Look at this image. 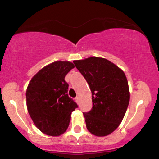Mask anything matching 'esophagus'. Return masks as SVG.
<instances>
[{"label": "esophagus", "mask_w": 159, "mask_h": 159, "mask_svg": "<svg viewBox=\"0 0 159 159\" xmlns=\"http://www.w3.org/2000/svg\"><path fill=\"white\" fill-rule=\"evenodd\" d=\"M75 101H76V102L77 103V104H79V102H80V98L78 97V96H77V97L75 98Z\"/></svg>", "instance_id": "1"}]
</instances>
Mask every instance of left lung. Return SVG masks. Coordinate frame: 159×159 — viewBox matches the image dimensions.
Masks as SVG:
<instances>
[{
	"label": "left lung",
	"mask_w": 159,
	"mask_h": 159,
	"mask_svg": "<svg viewBox=\"0 0 159 159\" xmlns=\"http://www.w3.org/2000/svg\"><path fill=\"white\" fill-rule=\"evenodd\" d=\"M73 62L92 93L91 110L83 113L86 127L97 137L110 134L122 122L129 104V84L124 72L103 57H90Z\"/></svg>",
	"instance_id": "1"
}]
</instances>
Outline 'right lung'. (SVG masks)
<instances>
[{
  "mask_svg": "<svg viewBox=\"0 0 159 159\" xmlns=\"http://www.w3.org/2000/svg\"><path fill=\"white\" fill-rule=\"evenodd\" d=\"M75 65L55 61L35 75L26 90V104L32 120L42 133L57 137L69 127L71 114L77 104L68 96L65 77Z\"/></svg>",
  "mask_w": 159,
  "mask_h": 159,
  "instance_id": "add662e5",
  "label": "right lung"
}]
</instances>
